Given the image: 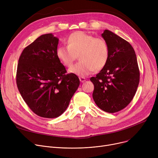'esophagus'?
I'll list each match as a JSON object with an SVG mask.
<instances>
[{"instance_id": "obj_1", "label": "esophagus", "mask_w": 158, "mask_h": 158, "mask_svg": "<svg viewBox=\"0 0 158 158\" xmlns=\"http://www.w3.org/2000/svg\"><path fill=\"white\" fill-rule=\"evenodd\" d=\"M79 80H80V81L81 82H85L86 81V79L85 77H79Z\"/></svg>"}]
</instances>
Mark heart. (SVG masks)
Returning <instances> with one entry per match:
<instances>
[{
    "label": "heart",
    "instance_id": "obj_1",
    "mask_svg": "<svg viewBox=\"0 0 158 158\" xmlns=\"http://www.w3.org/2000/svg\"><path fill=\"white\" fill-rule=\"evenodd\" d=\"M67 46H59L56 49V56L66 67H70L79 55L81 61L69 70L76 76L85 77L100 70L106 65L110 58V47L102 38L82 31L70 34L66 40Z\"/></svg>",
    "mask_w": 158,
    "mask_h": 158
}]
</instances>
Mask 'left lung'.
<instances>
[{"label": "left lung", "mask_w": 158, "mask_h": 158, "mask_svg": "<svg viewBox=\"0 0 158 158\" xmlns=\"http://www.w3.org/2000/svg\"><path fill=\"white\" fill-rule=\"evenodd\" d=\"M102 36L109 45L110 58L90 81L94 85L92 95L97 106L113 113L125 108L133 98L139 82V70L135 50L128 41L107 29Z\"/></svg>", "instance_id": "1"}]
</instances>
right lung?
<instances>
[{
    "label": "right lung",
    "mask_w": 158,
    "mask_h": 158,
    "mask_svg": "<svg viewBox=\"0 0 158 158\" xmlns=\"http://www.w3.org/2000/svg\"><path fill=\"white\" fill-rule=\"evenodd\" d=\"M59 39L51 33L40 36L22 51L16 85L29 108L41 117H58L67 108L80 81L66 73L56 56Z\"/></svg>",
    "instance_id": "right-lung-1"
}]
</instances>
